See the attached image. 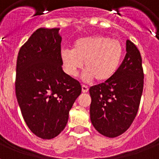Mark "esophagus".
<instances>
[{
    "label": "esophagus",
    "instance_id": "esophagus-1",
    "mask_svg": "<svg viewBox=\"0 0 159 159\" xmlns=\"http://www.w3.org/2000/svg\"><path fill=\"white\" fill-rule=\"evenodd\" d=\"M88 90H89V88H88L87 86H85V85H82V92H83V93H86V92H88Z\"/></svg>",
    "mask_w": 159,
    "mask_h": 159
}]
</instances>
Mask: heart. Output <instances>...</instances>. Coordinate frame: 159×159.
Wrapping results in <instances>:
<instances>
[{"label": "heart", "instance_id": "obj_1", "mask_svg": "<svg viewBox=\"0 0 159 159\" xmlns=\"http://www.w3.org/2000/svg\"><path fill=\"white\" fill-rule=\"evenodd\" d=\"M124 54L125 48L120 40L94 35L77 39L72 50L62 49L61 59L66 72L71 77L77 76L84 62V80L96 78L97 82H104L116 74Z\"/></svg>", "mask_w": 159, "mask_h": 159}]
</instances>
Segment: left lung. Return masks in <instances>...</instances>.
Listing matches in <instances>:
<instances>
[{"instance_id":"left-lung-1","label":"left lung","mask_w":159,"mask_h":159,"mask_svg":"<svg viewBox=\"0 0 159 159\" xmlns=\"http://www.w3.org/2000/svg\"><path fill=\"white\" fill-rule=\"evenodd\" d=\"M127 53L117 72L106 82L90 87V116L102 135L115 138L133 123L143 88L142 57L135 44L126 41Z\"/></svg>"}]
</instances>
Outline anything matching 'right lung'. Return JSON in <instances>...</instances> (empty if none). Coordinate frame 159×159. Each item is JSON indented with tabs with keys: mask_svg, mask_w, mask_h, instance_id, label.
I'll return each instance as SVG.
<instances>
[{
	"mask_svg": "<svg viewBox=\"0 0 159 159\" xmlns=\"http://www.w3.org/2000/svg\"><path fill=\"white\" fill-rule=\"evenodd\" d=\"M59 29H38L21 46L16 62V95L29 129L43 139L59 134L82 92L62 71Z\"/></svg>",
	"mask_w": 159,
	"mask_h": 159,
	"instance_id": "right-lung-1",
	"label": "right lung"
}]
</instances>
